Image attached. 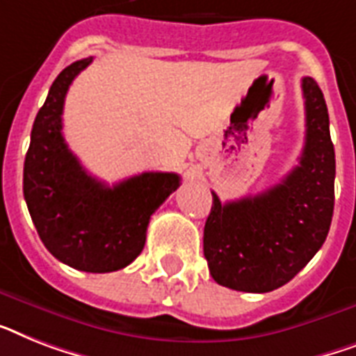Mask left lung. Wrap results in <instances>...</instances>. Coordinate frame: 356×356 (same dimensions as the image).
Masks as SVG:
<instances>
[{"label":"left lung","mask_w":356,"mask_h":356,"mask_svg":"<svg viewBox=\"0 0 356 356\" xmlns=\"http://www.w3.org/2000/svg\"><path fill=\"white\" fill-rule=\"evenodd\" d=\"M305 146L300 164L258 195L221 203L212 192L203 250L212 278L243 293H268L296 276L327 238L334 207V148L322 89L302 80Z\"/></svg>","instance_id":"left-lung-1"}]
</instances>
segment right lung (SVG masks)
<instances>
[{
  "mask_svg": "<svg viewBox=\"0 0 356 356\" xmlns=\"http://www.w3.org/2000/svg\"><path fill=\"white\" fill-rule=\"evenodd\" d=\"M93 58L71 63L34 120L23 166V195L45 248L69 267L113 273L137 258L149 218L179 186L177 173L144 172L108 186L82 168L62 133L65 95Z\"/></svg>",
  "mask_w": 356,
  "mask_h": 356,
  "instance_id": "add662e5",
  "label": "right lung"
}]
</instances>
